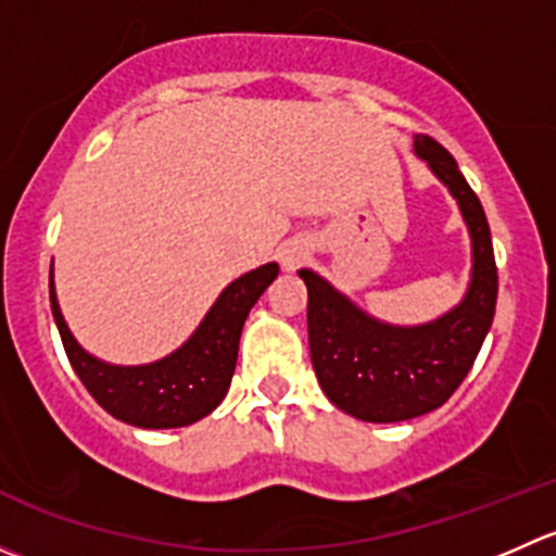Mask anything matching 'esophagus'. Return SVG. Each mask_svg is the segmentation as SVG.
I'll return each instance as SVG.
<instances>
[{
  "instance_id": "esophagus-1",
  "label": "esophagus",
  "mask_w": 556,
  "mask_h": 556,
  "mask_svg": "<svg viewBox=\"0 0 556 556\" xmlns=\"http://www.w3.org/2000/svg\"><path fill=\"white\" fill-rule=\"evenodd\" d=\"M301 261H304V252H299V250H285L282 252V266L288 268V271H293V268L299 266Z\"/></svg>"
}]
</instances>
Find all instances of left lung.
<instances>
[{
    "label": "left lung",
    "instance_id": "obj_1",
    "mask_svg": "<svg viewBox=\"0 0 556 556\" xmlns=\"http://www.w3.org/2000/svg\"><path fill=\"white\" fill-rule=\"evenodd\" d=\"M414 153L457 199L473 247L465 299L425 325H390L357 309L323 277L301 268L317 382L328 401L363 422H403L444 406L463 384L495 317L497 266L490 223L450 150L419 134Z\"/></svg>",
    "mask_w": 556,
    "mask_h": 556
}]
</instances>
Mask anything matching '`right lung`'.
<instances>
[{
    "label": "right lung",
    "mask_w": 556,
    "mask_h": 556,
    "mask_svg": "<svg viewBox=\"0 0 556 556\" xmlns=\"http://www.w3.org/2000/svg\"><path fill=\"white\" fill-rule=\"evenodd\" d=\"M277 263L233 279L215 301L195 333L164 361L148 366H110L88 355L64 323L50 274V309L66 357L93 401L134 428H185L220 406L231 387L244 319L263 290L277 279Z\"/></svg>",
    "instance_id": "obj_1"
}]
</instances>
